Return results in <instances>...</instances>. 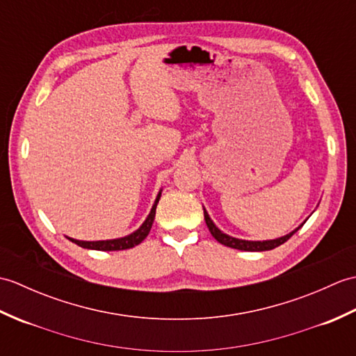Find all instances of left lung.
<instances>
[{
	"instance_id": "8db88e82",
	"label": "left lung",
	"mask_w": 356,
	"mask_h": 356,
	"mask_svg": "<svg viewBox=\"0 0 356 356\" xmlns=\"http://www.w3.org/2000/svg\"><path fill=\"white\" fill-rule=\"evenodd\" d=\"M203 216H205V222H207V226H208L209 232L213 234V237L218 241V243H222L225 246H229V248H234V249H240V251H270V249H274V248H277L280 245H283L284 241L289 240L293 236V234L301 228V226H298V228L295 229V231H292L291 234H287V236L280 237L277 240L246 241V240H238V238H234V237H229V236H226V234H223L213 223V220H211L207 211H203Z\"/></svg>"
}]
</instances>
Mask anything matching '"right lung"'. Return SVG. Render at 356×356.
Listing matches in <instances>:
<instances>
[{
    "label": "right lung",
    "instance_id": "obj_1",
    "mask_svg": "<svg viewBox=\"0 0 356 356\" xmlns=\"http://www.w3.org/2000/svg\"><path fill=\"white\" fill-rule=\"evenodd\" d=\"M159 199H161V193H159L157 199L153 205V209H151V213L147 217V220L143 222V225L138 231L130 234V236L122 237V238H116V240H105V241H81V240H74V238H69V240L73 241V243H76L81 248L96 249V251H122V249H130L136 245H139L142 240H145V237L149 234L151 226H153V222H154L156 207H157Z\"/></svg>",
    "mask_w": 356,
    "mask_h": 356
}]
</instances>
